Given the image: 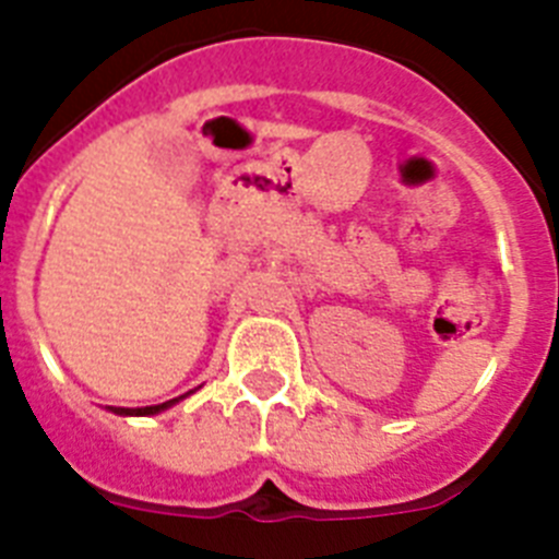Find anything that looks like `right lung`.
<instances>
[{"instance_id":"right-lung-1","label":"right lung","mask_w":559,"mask_h":559,"mask_svg":"<svg viewBox=\"0 0 559 559\" xmlns=\"http://www.w3.org/2000/svg\"><path fill=\"white\" fill-rule=\"evenodd\" d=\"M173 403H176V400H167V403H162V406H145V408H120V414H142V417H145V414H159L162 408L173 406ZM114 412H117V408H114Z\"/></svg>"}]
</instances>
